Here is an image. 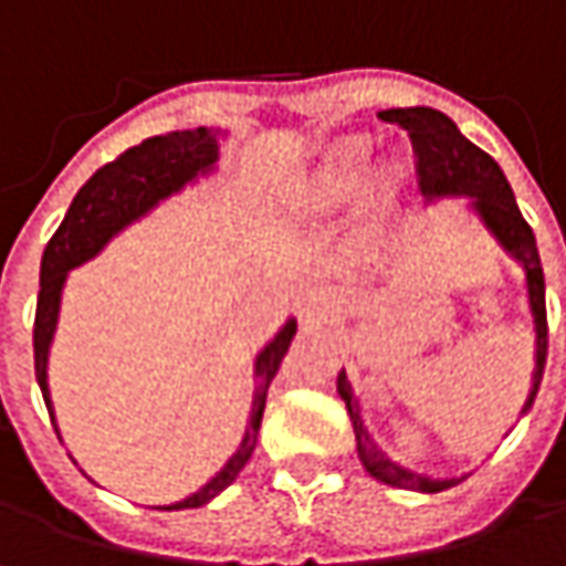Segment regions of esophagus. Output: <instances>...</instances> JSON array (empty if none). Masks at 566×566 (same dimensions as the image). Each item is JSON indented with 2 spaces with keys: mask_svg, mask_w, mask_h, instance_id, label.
I'll return each mask as SVG.
<instances>
[{
  "mask_svg": "<svg viewBox=\"0 0 566 566\" xmlns=\"http://www.w3.org/2000/svg\"><path fill=\"white\" fill-rule=\"evenodd\" d=\"M335 306H338V294L332 287H310L301 297V316L306 322H316L335 313Z\"/></svg>",
  "mask_w": 566,
  "mask_h": 566,
  "instance_id": "1",
  "label": "esophagus"
}]
</instances>
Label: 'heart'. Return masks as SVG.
Instances as JSON below:
<instances>
[{
  "label": "heart",
  "mask_w": 566,
  "mask_h": 566,
  "mask_svg": "<svg viewBox=\"0 0 566 566\" xmlns=\"http://www.w3.org/2000/svg\"><path fill=\"white\" fill-rule=\"evenodd\" d=\"M369 168V140L347 137L313 168L294 193V203L310 216H325L347 206L363 187Z\"/></svg>",
  "instance_id": "b5f03b06"
}]
</instances>
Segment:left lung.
Returning a JSON list of instances; mask_svg holds the SVG:
<instances>
[{
	"instance_id": "left-lung-1",
	"label": "left lung",
	"mask_w": 566,
	"mask_h": 566,
	"mask_svg": "<svg viewBox=\"0 0 566 566\" xmlns=\"http://www.w3.org/2000/svg\"><path fill=\"white\" fill-rule=\"evenodd\" d=\"M381 122L403 127L413 140L417 153V175L419 190L426 200H439V197H470V206L476 212L482 224L492 231L497 244L504 247L516 263L526 272V294H530V310L536 322V369H533V388L530 398L523 403L520 413H526L533 407L542 385V369L548 357V319H545V275L538 263V247L533 228L520 216V206L514 200V190L507 185L504 171L489 153H482L476 144H470L460 127L439 112V108H385L379 112ZM338 395L347 403V413L354 422V436H357V454L369 476H376L385 485L395 489H410V492H444L451 485H458L460 479H429L419 476L413 470H403L400 463L388 458L373 436L366 432L360 417V403L354 398V388L347 381V373H338Z\"/></svg>"
}]
</instances>
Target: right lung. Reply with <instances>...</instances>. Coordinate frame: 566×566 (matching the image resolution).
Here are the masks:
<instances>
[{
  "instance_id": "1",
  "label": "right lung",
  "mask_w": 566,
  "mask_h": 566,
  "mask_svg": "<svg viewBox=\"0 0 566 566\" xmlns=\"http://www.w3.org/2000/svg\"><path fill=\"white\" fill-rule=\"evenodd\" d=\"M216 159H219V130H209V127L171 130V134L149 137L137 147L125 149L115 163L99 168L71 200L65 219L55 228V234L43 250L40 297H36V319H33V369H36V381H40L50 419H55V413H52L46 363H50V344L52 335H55L59 303H62V287H65L69 272L74 265L93 260L118 231H125L130 222L144 219L149 209H156L166 197L178 193L181 187L197 181L200 175H209L216 168ZM294 335H297V322L287 319L282 332L256 354V363H253L256 388H253L250 426L241 439V448L231 454V460L206 482L200 492H193L178 504H168L163 511L203 507L206 501H212L219 492H224L244 470L253 448H256L269 385L275 379ZM55 432H59V426H55Z\"/></svg>"
}]
</instances>
